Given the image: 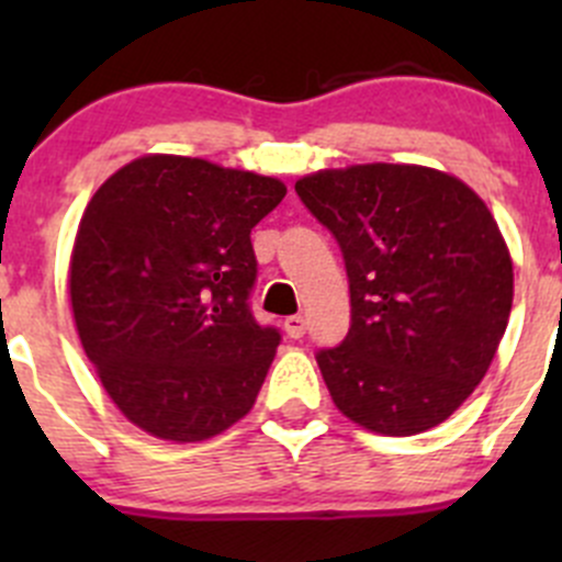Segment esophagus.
Returning a JSON list of instances; mask_svg holds the SVG:
<instances>
[{
  "label": "esophagus",
  "instance_id": "obj_1",
  "mask_svg": "<svg viewBox=\"0 0 562 562\" xmlns=\"http://www.w3.org/2000/svg\"><path fill=\"white\" fill-rule=\"evenodd\" d=\"M304 331H307V321H304L302 315L285 317V334H288V337L299 339V337H304Z\"/></svg>",
  "mask_w": 562,
  "mask_h": 562
}]
</instances>
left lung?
I'll return each instance as SVG.
<instances>
[{
    "label": "left lung",
    "mask_w": 562,
    "mask_h": 562,
    "mask_svg": "<svg viewBox=\"0 0 562 562\" xmlns=\"http://www.w3.org/2000/svg\"><path fill=\"white\" fill-rule=\"evenodd\" d=\"M296 192L348 271V337L315 353L334 405L391 438L438 427L486 375L512 315L495 217L457 176L422 166L317 171Z\"/></svg>",
    "instance_id": "left-lung-1"
}]
</instances>
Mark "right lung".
<instances>
[{
	"instance_id": "obj_1",
	"label": "right lung",
	"mask_w": 562,
	"mask_h": 562,
	"mask_svg": "<svg viewBox=\"0 0 562 562\" xmlns=\"http://www.w3.org/2000/svg\"><path fill=\"white\" fill-rule=\"evenodd\" d=\"M285 192L271 176L149 155L89 201L72 315L108 396L144 432L195 443L255 405L282 337L249 310V234Z\"/></svg>"
}]
</instances>
